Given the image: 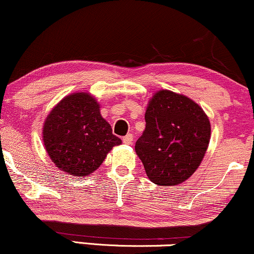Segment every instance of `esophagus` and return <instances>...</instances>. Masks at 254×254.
<instances>
[{
	"label": "esophagus",
	"instance_id": "1",
	"mask_svg": "<svg viewBox=\"0 0 254 254\" xmlns=\"http://www.w3.org/2000/svg\"><path fill=\"white\" fill-rule=\"evenodd\" d=\"M122 141H124V143H126V145H132L133 135L130 133L127 134V135H125L124 137H122Z\"/></svg>",
	"mask_w": 254,
	"mask_h": 254
}]
</instances>
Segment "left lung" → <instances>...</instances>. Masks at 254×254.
<instances>
[{"mask_svg": "<svg viewBox=\"0 0 254 254\" xmlns=\"http://www.w3.org/2000/svg\"><path fill=\"white\" fill-rule=\"evenodd\" d=\"M145 120L135 152L147 177L160 186L184 183L207 151L211 137L207 115L187 96L160 90L149 101Z\"/></svg>", "mask_w": 254, "mask_h": 254, "instance_id": "obj_1", "label": "left lung"}]
</instances>
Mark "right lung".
Segmentation results:
<instances>
[{
    "label": "right lung",
    "instance_id": "right-lung-1",
    "mask_svg": "<svg viewBox=\"0 0 254 254\" xmlns=\"http://www.w3.org/2000/svg\"><path fill=\"white\" fill-rule=\"evenodd\" d=\"M42 134L52 161L79 178L98 170L113 147L121 145L88 93H75L61 100L47 117Z\"/></svg>",
    "mask_w": 254,
    "mask_h": 254
}]
</instances>
